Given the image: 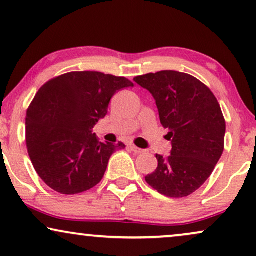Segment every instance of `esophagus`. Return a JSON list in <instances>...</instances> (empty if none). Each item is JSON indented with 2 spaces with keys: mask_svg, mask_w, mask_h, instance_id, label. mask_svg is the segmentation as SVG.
<instances>
[{
  "mask_svg": "<svg viewBox=\"0 0 256 256\" xmlns=\"http://www.w3.org/2000/svg\"><path fill=\"white\" fill-rule=\"evenodd\" d=\"M130 149H132V152H135V154H142V152H144V149H141V148H138V147H135V146H132V144L130 146Z\"/></svg>",
  "mask_w": 256,
  "mask_h": 256,
  "instance_id": "obj_1",
  "label": "esophagus"
}]
</instances>
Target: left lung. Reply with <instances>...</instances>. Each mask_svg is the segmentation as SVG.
<instances>
[{
    "label": "left lung",
    "mask_w": 256,
    "mask_h": 256,
    "mask_svg": "<svg viewBox=\"0 0 256 256\" xmlns=\"http://www.w3.org/2000/svg\"><path fill=\"white\" fill-rule=\"evenodd\" d=\"M134 81L152 95L172 141L170 155L156 154L158 168L146 181L166 196H188L207 181L224 152L220 104L207 86L184 72L162 70Z\"/></svg>",
    "instance_id": "8db88e82"
}]
</instances>
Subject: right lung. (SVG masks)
Instances as JSON below:
<instances>
[{
    "instance_id": "right-lung-1",
    "label": "right lung",
    "mask_w": 256,
    "mask_h": 256,
    "mask_svg": "<svg viewBox=\"0 0 256 256\" xmlns=\"http://www.w3.org/2000/svg\"><path fill=\"white\" fill-rule=\"evenodd\" d=\"M134 87L98 72H72L43 84L26 116V141L36 172L48 187L74 195L95 187L122 142H100L92 132L112 96Z\"/></svg>"
}]
</instances>
